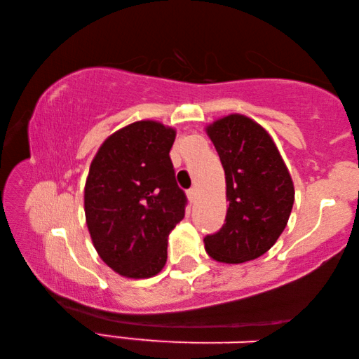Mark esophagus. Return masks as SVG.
<instances>
[{
    "label": "esophagus",
    "mask_w": 359,
    "mask_h": 359,
    "mask_svg": "<svg viewBox=\"0 0 359 359\" xmlns=\"http://www.w3.org/2000/svg\"><path fill=\"white\" fill-rule=\"evenodd\" d=\"M187 196L190 199V203H194V199H196V188H190V190L187 191Z\"/></svg>",
    "instance_id": "esophagus-1"
}]
</instances>
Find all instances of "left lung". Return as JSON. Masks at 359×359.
I'll use <instances>...</instances> for the list:
<instances>
[{"mask_svg": "<svg viewBox=\"0 0 359 359\" xmlns=\"http://www.w3.org/2000/svg\"><path fill=\"white\" fill-rule=\"evenodd\" d=\"M226 179L229 201L222 229L205 236L210 258L239 264L264 255L280 238L294 203V187L263 126L231 114L205 128Z\"/></svg>", "mask_w": 359, "mask_h": 359, "instance_id": "left-lung-1", "label": "left lung"}]
</instances>
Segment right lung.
I'll return each mask as SVG.
<instances>
[{
	"label": "right lung",
	"instance_id": "1",
	"mask_svg": "<svg viewBox=\"0 0 359 359\" xmlns=\"http://www.w3.org/2000/svg\"><path fill=\"white\" fill-rule=\"evenodd\" d=\"M175 130L141 120L109 136L85 182V220L96 252L117 274L156 276L168 236L185 215L187 196L169 156Z\"/></svg>",
	"mask_w": 359,
	"mask_h": 359
}]
</instances>
